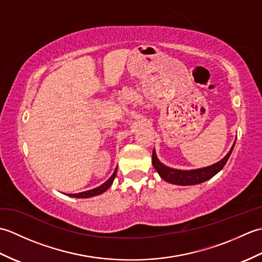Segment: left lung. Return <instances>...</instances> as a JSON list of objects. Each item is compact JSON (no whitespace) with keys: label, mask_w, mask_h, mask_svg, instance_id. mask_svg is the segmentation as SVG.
<instances>
[{"label":"left lung","mask_w":262,"mask_h":262,"mask_svg":"<svg viewBox=\"0 0 262 262\" xmlns=\"http://www.w3.org/2000/svg\"><path fill=\"white\" fill-rule=\"evenodd\" d=\"M234 144H233V146L231 147L230 152L227 153L221 161H219V162L213 165L206 166V168H202V169L177 170V169L169 168V166H166L160 162L155 151H153L152 163H153L154 169L158 171L160 177L166 182L173 183V185H179V186L198 185V183L209 180L210 178H213L216 173H219V172L224 168V165L226 164L227 160H229L233 148H234Z\"/></svg>","instance_id":"left-lung-1"}]
</instances>
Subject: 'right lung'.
Masks as SVG:
<instances>
[{
  "label": "right lung",
  "instance_id": "obj_1",
  "mask_svg": "<svg viewBox=\"0 0 262 262\" xmlns=\"http://www.w3.org/2000/svg\"><path fill=\"white\" fill-rule=\"evenodd\" d=\"M117 173V168L115 169L113 176H111L109 179L105 181L104 183H102L101 186H99L94 189H91V190H86V191H83V192H79V193H68V196L70 197H75V198H90V197H94V196H98V194H101L102 192H104L107 189L113 185L114 179L116 177Z\"/></svg>",
  "mask_w": 262,
  "mask_h": 262
}]
</instances>
